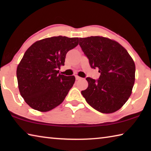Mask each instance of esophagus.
I'll list each match as a JSON object with an SVG mask.
<instances>
[{"mask_svg": "<svg viewBox=\"0 0 151 151\" xmlns=\"http://www.w3.org/2000/svg\"><path fill=\"white\" fill-rule=\"evenodd\" d=\"M75 78H76V81H78V80H81V78L80 77V76H75Z\"/></svg>", "mask_w": 151, "mask_h": 151, "instance_id": "esophagus-1", "label": "esophagus"}]
</instances>
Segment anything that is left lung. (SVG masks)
Listing matches in <instances>:
<instances>
[{
	"instance_id": "obj_1",
	"label": "left lung",
	"mask_w": 151,
	"mask_h": 151,
	"mask_svg": "<svg viewBox=\"0 0 151 151\" xmlns=\"http://www.w3.org/2000/svg\"><path fill=\"white\" fill-rule=\"evenodd\" d=\"M79 45L93 68H99L98 80L87 77L88 88L82 91L86 101L102 113H112L124 105L132 93L135 65L125 48L103 37L79 39Z\"/></svg>"
}]
</instances>
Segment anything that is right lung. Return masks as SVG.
<instances>
[{
    "mask_svg": "<svg viewBox=\"0 0 151 151\" xmlns=\"http://www.w3.org/2000/svg\"><path fill=\"white\" fill-rule=\"evenodd\" d=\"M78 45V38L53 37L32 44L18 65L20 95L33 109L47 112L65 100L75 81V76L60 75L66 55Z\"/></svg>",
    "mask_w": 151,
    "mask_h": 151,
    "instance_id": "1",
    "label": "right lung"
}]
</instances>
